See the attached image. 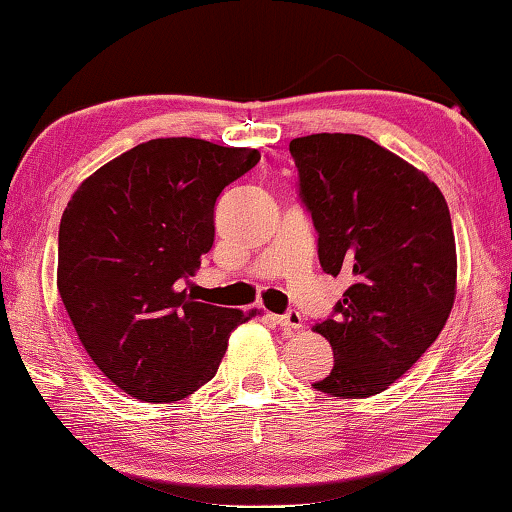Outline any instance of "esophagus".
Instances as JSON below:
<instances>
[{"label":"esophagus","instance_id":"esophagus-1","mask_svg":"<svg viewBox=\"0 0 512 512\" xmlns=\"http://www.w3.org/2000/svg\"><path fill=\"white\" fill-rule=\"evenodd\" d=\"M275 321H278L280 326L287 328V330H298L300 326H303V319H300V314L296 310H289L287 314L275 316Z\"/></svg>","mask_w":512,"mask_h":512}]
</instances>
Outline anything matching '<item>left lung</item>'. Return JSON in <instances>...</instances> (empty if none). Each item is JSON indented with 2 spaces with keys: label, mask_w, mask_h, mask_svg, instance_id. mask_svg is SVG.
<instances>
[{
  "label": "left lung",
  "mask_w": 512,
  "mask_h": 512,
  "mask_svg": "<svg viewBox=\"0 0 512 512\" xmlns=\"http://www.w3.org/2000/svg\"><path fill=\"white\" fill-rule=\"evenodd\" d=\"M289 152L319 234L321 269L351 280L332 316L314 326L335 364L312 387L346 399L380 394L428 351L451 314L449 207L421 170L367 136H300Z\"/></svg>",
  "instance_id": "8db88e82"
}]
</instances>
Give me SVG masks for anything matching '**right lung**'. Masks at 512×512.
Returning <instances> with one entry per match:
<instances>
[{
  "instance_id": "1",
  "label": "right lung",
  "mask_w": 512,
  "mask_h": 512,
  "mask_svg": "<svg viewBox=\"0 0 512 512\" xmlns=\"http://www.w3.org/2000/svg\"><path fill=\"white\" fill-rule=\"evenodd\" d=\"M259 157L202 139H152L97 168L59 227L56 287L79 342L134 399L173 403L216 376L230 332L257 310L189 294L214 246V205Z\"/></svg>"
}]
</instances>
